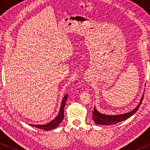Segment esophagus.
<instances>
[{"instance_id": "1", "label": "esophagus", "mask_w": 150, "mask_h": 150, "mask_svg": "<svg viewBox=\"0 0 150 150\" xmlns=\"http://www.w3.org/2000/svg\"><path fill=\"white\" fill-rule=\"evenodd\" d=\"M92 81V79H91V78H90L89 77H87L85 78V81L86 82H90V81Z\"/></svg>"}]
</instances>
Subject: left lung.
Masks as SVG:
<instances>
[{"instance_id": "left-lung-1", "label": "left lung", "mask_w": 150, "mask_h": 150, "mask_svg": "<svg viewBox=\"0 0 150 150\" xmlns=\"http://www.w3.org/2000/svg\"><path fill=\"white\" fill-rule=\"evenodd\" d=\"M143 97H144V94L142 95L140 101L138 103V106L136 107L133 109L130 112H128L127 113L124 114H121V115H105V114H103L98 112L96 110V107L95 106L93 108V116L92 118L93 121L95 122V123L96 124H100V125H112V124H116L120 122L124 121L126 120V119L129 118L131 117L134 114H135L136 112L138 110L139 106H140L142 104V101L143 100Z\"/></svg>"}]
</instances>
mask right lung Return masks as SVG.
Returning <instances> with one entry per match:
<instances>
[{"label": "right lung", "mask_w": 150, "mask_h": 150, "mask_svg": "<svg viewBox=\"0 0 150 150\" xmlns=\"http://www.w3.org/2000/svg\"><path fill=\"white\" fill-rule=\"evenodd\" d=\"M68 95H65L64 97H63L62 101V105H61L59 113H58V115L54 119V120L50 121V122H48L47 124H44V125H41V124H28V125L35 127V128H38L39 129H42V130H44L45 131L51 130L57 128V127L62 123V122L63 120V118H64V107Z\"/></svg>", "instance_id": "add662e5"}]
</instances>
